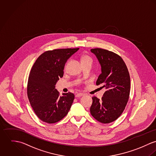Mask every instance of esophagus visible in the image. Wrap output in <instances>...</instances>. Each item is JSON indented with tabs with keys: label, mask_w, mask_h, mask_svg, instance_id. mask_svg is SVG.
I'll use <instances>...</instances> for the list:
<instances>
[{
	"label": "esophagus",
	"mask_w": 156,
	"mask_h": 156,
	"mask_svg": "<svg viewBox=\"0 0 156 156\" xmlns=\"http://www.w3.org/2000/svg\"><path fill=\"white\" fill-rule=\"evenodd\" d=\"M83 95H84L83 93H77V94L75 95V97H76V98H79V97L83 96Z\"/></svg>",
	"instance_id": "obj_1"
}]
</instances>
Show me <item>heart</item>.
I'll return each mask as SVG.
<instances>
[{"label":"heart","instance_id":"obj_1","mask_svg":"<svg viewBox=\"0 0 156 156\" xmlns=\"http://www.w3.org/2000/svg\"><path fill=\"white\" fill-rule=\"evenodd\" d=\"M81 62H82V63L88 62H92V59L88 55H83V57L81 58Z\"/></svg>","mask_w":156,"mask_h":156}]
</instances>
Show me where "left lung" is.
<instances>
[{
    "label": "left lung",
    "mask_w": 156,
    "mask_h": 156,
    "mask_svg": "<svg viewBox=\"0 0 156 156\" xmlns=\"http://www.w3.org/2000/svg\"><path fill=\"white\" fill-rule=\"evenodd\" d=\"M97 57L102 73L96 85L105 88L102 100L93 97L90 107L91 115L98 121L106 124L117 120L128 102L130 79L127 68L120 56L102 48L91 49Z\"/></svg>",
    "instance_id": "left-lung-1"
}]
</instances>
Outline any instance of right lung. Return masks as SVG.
<instances>
[{
  "instance_id": "obj_1",
  "label": "right lung",
  "mask_w": 156,
  "mask_h": 156,
  "mask_svg": "<svg viewBox=\"0 0 156 156\" xmlns=\"http://www.w3.org/2000/svg\"><path fill=\"white\" fill-rule=\"evenodd\" d=\"M78 50L66 48L46 51L37 58L32 66L28 79L27 96L41 120L55 123L68 114L75 96L70 92L60 96L55 86L63 76L67 60Z\"/></svg>"
}]
</instances>
